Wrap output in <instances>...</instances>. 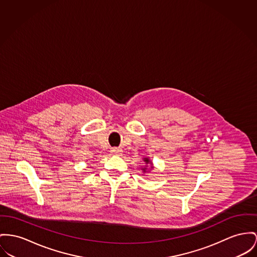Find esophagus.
<instances>
[{"label":"esophagus","mask_w":257,"mask_h":257,"mask_svg":"<svg viewBox=\"0 0 257 257\" xmlns=\"http://www.w3.org/2000/svg\"><path fill=\"white\" fill-rule=\"evenodd\" d=\"M110 151H111L112 154L119 155L121 153V149L118 148V147H113V148H111Z\"/></svg>","instance_id":"1"}]
</instances>
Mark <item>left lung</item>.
Returning a JSON list of instances; mask_svg holds the SVG:
<instances>
[{
  "label": "left lung",
  "instance_id": "8db88e82",
  "mask_svg": "<svg viewBox=\"0 0 257 257\" xmlns=\"http://www.w3.org/2000/svg\"><path fill=\"white\" fill-rule=\"evenodd\" d=\"M144 162H146V164H149V162H150V161H149L148 159H144ZM143 171H145V168L143 169Z\"/></svg>",
  "mask_w": 257,
  "mask_h": 257
}]
</instances>
